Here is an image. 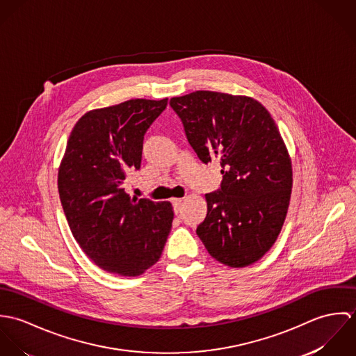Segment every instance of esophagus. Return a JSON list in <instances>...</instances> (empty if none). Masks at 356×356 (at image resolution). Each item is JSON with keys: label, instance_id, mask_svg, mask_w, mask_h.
<instances>
[{"label": "esophagus", "instance_id": "obj_1", "mask_svg": "<svg viewBox=\"0 0 356 356\" xmlns=\"http://www.w3.org/2000/svg\"><path fill=\"white\" fill-rule=\"evenodd\" d=\"M171 203L174 205V211L175 213H178L181 211V204H182V199H172Z\"/></svg>", "mask_w": 356, "mask_h": 356}]
</instances>
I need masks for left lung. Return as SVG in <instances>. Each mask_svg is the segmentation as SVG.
Wrapping results in <instances>:
<instances>
[{"label":"left lung","mask_w":356,"mask_h":356,"mask_svg":"<svg viewBox=\"0 0 356 356\" xmlns=\"http://www.w3.org/2000/svg\"><path fill=\"white\" fill-rule=\"evenodd\" d=\"M203 163L220 160V189L205 195L197 236L229 267L257 261L275 243L292 193V161L270 112L252 97L197 90L170 100Z\"/></svg>","instance_id":"left-lung-1"}]
</instances>
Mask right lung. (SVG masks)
Wrapping results in <instances>:
<instances>
[{
	"label": "right lung",
	"instance_id": "obj_1",
	"mask_svg": "<svg viewBox=\"0 0 356 356\" xmlns=\"http://www.w3.org/2000/svg\"><path fill=\"white\" fill-rule=\"evenodd\" d=\"M167 99H134L86 112L74 126L57 188L71 233L104 271L137 277L160 259L171 230L170 202L130 197L126 177L140 170L144 136Z\"/></svg>",
	"mask_w": 356,
	"mask_h": 356
}]
</instances>
